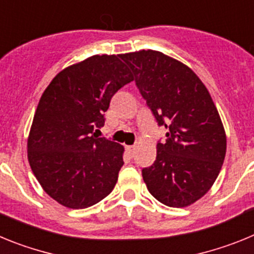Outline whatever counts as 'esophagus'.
Wrapping results in <instances>:
<instances>
[{"label": "esophagus", "instance_id": "34e87169", "mask_svg": "<svg viewBox=\"0 0 254 254\" xmlns=\"http://www.w3.org/2000/svg\"><path fill=\"white\" fill-rule=\"evenodd\" d=\"M134 151H136V149H134V146H127V152H128L129 156H133Z\"/></svg>", "mask_w": 254, "mask_h": 254}]
</instances>
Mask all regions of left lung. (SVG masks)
Masks as SVG:
<instances>
[{
    "instance_id": "left-lung-1",
    "label": "left lung",
    "mask_w": 254,
    "mask_h": 254,
    "mask_svg": "<svg viewBox=\"0 0 254 254\" xmlns=\"http://www.w3.org/2000/svg\"><path fill=\"white\" fill-rule=\"evenodd\" d=\"M158 126L168 129L156 160L143 168L150 193L169 207L196 202L223 167L226 136L219 112L196 73L156 51L122 55Z\"/></svg>"
}]
</instances>
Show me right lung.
<instances>
[{
    "label": "right lung",
    "instance_id": "obj_1",
    "mask_svg": "<svg viewBox=\"0 0 254 254\" xmlns=\"http://www.w3.org/2000/svg\"><path fill=\"white\" fill-rule=\"evenodd\" d=\"M122 56H93L61 71L40 98L28 140L31 170L47 193L86 208L111 193L123 146L98 137L114 94L133 80Z\"/></svg>",
    "mask_w": 254,
    "mask_h": 254
}]
</instances>
